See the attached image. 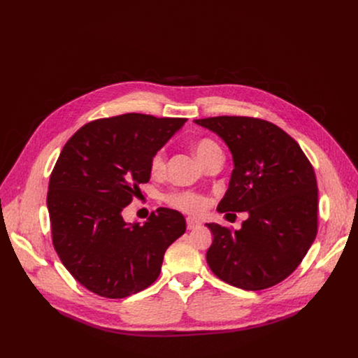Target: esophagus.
Wrapping results in <instances>:
<instances>
[{"label":"esophagus","instance_id":"obj_1","mask_svg":"<svg viewBox=\"0 0 358 358\" xmlns=\"http://www.w3.org/2000/svg\"><path fill=\"white\" fill-rule=\"evenodd\" d=\"M198 225H199V221L196 218H192V217L187 218V229H194Z\"/></svg>","mask_w":358,"mask_h":358}]
</instances>
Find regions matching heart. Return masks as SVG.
<instances>
[{"label":"heart","instance_id":"heart-1","mask_svg":"<svg viewBox=\"0 0 358 358\" xmlns=\"http://www.w3.org/2000/svg\"><path fill=\"white\" fill-rule=\"evenodd\" d=\"M195 152L201 163H206L208 159L217 155H222L221 147L211 138H201L195 143ZM167 166L166 150L159 148L150 160V170L152 174H163ZM167 202L170 206L182 210L185 213L196 214L206 208V198L192 191H173L167 195Z\"/></svg>","mask_w":358,"mask_h":358}]
</instances>
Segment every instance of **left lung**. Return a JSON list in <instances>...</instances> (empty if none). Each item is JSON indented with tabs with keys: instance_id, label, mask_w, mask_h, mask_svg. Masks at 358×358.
Returning a JSON list of instances; mask_svg holds the SVG:
<instances>
[{
	"instance_id": "left-lung-1",
	"label": "left lung",
	"mask_w": 358,
	"mask_h": 358,
	"mask_svg": "<svg viewBox=\"0 0 358 358\" xmlns=\"http://www.w3.org/2000/svg\"><path fill=\"white\" fill-rule=\"evenodd\" d=\"M194 122L217 133L232 152L234 171L217 210L248 213L238 231L207 224L214 235L208 266L245 290L278 285L300 265L317 234V181L310 162L271 122L246 116Z\"/></svg>"
}]
</instances>
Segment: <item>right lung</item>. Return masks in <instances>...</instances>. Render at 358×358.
I'll list each match as a JSON object with an SVG mask.
<instances>
[{
  "instance_id": "1",
  "label": "right lung",
  "mask_w": 358,
  "mask_h": 358,
  "mask_svg": "<svg viewBox=\"0 0 358 358\" xmlns=\"http://www.w3.org/2000/svg\"><path fill=\"white\" fill-rule=\"evenodd\" d=\"M187 122L126 113L82 126L50 174L48 211L54 248L87 290L122 299L155 283L167 248L185 232L170 208L127 224L122 211L150 180V160Z\"/></svg>"
}]
</instances>
